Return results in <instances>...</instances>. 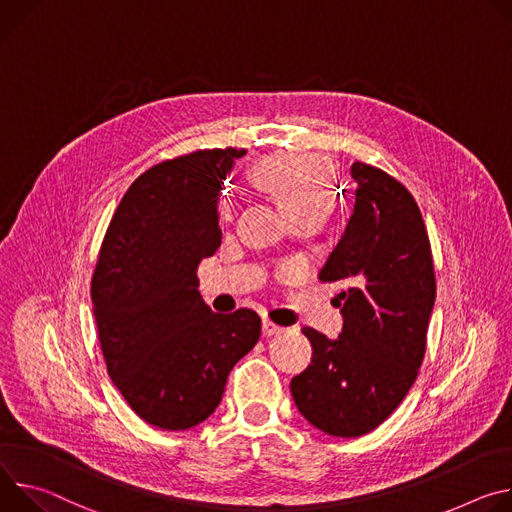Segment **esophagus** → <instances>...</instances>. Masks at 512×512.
I'll list each match as a JSON object with an SVG mask.
<instances>
[{"instance_id": "esophagus-1", "label": "esophagus", "mask_w": 512, "mask_h": 512, "mask_svg": "<svg viewBox=\"0 0 512 512\" xmlns=\"http://www.w3.org/2000/svg\"><path fill=\"white\" fill-rule=\"evenodd\" d=\"M280 331H282V327L276 325V323H272L270 319H264V321H262V335H264V337L276 335V333H280Z\"/></svg>"}]
</instances>
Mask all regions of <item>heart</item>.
Instances as JSON below:
<instances>
[{
	"instance_id": "heart-1",
	"label": "heart",
	"mask_w": 512,
	"mask_h": 512,
	"mask_svg": "<svg viewBox=\"0 0 512 512\" xmlns=\"http://www.w3.org/2000/svg\"><path fill=\"white\" fill-rule=\"evenodd\" d=\"M252 179L278 201L291 219L303 215L323 219L333 203L331 166L313 154H270L252 168ZM219 215L221 221H232V201H221Z\"/></svg>"
}]
</instances>
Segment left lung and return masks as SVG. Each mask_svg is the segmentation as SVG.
Here are the masks:
<instances>
[{"label": "left lung", "mask_w": 512, "mask_h": 512, "mask_svg": "<svg viewBox=\"0 0 512 512\" xmlns=\"http://www.w3.org/2000/svg\"><path fill=\"white\" fill-rule=\"evenodd\" d=\"M354 213L319 272L342 282L337 339L305 327L313 358L291 380L301 415L333 437H360L401 405L427 344L435 303L431 244L417 201L384 170L354 162Z\"/></svg>", "instance_id": "left-lung-1"}]
</instances>
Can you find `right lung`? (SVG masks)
Wrapping results in <instances>:
<instances>
[{
	"instance_id": "obj_1",
	"label": "right lung",
	"mask_w": 512,
	"mask_h": 512,
	"mask_svg": "<svg viewBox=\"0 0 512 512\" xmlns=\"http://www.w3.org/2000/svg\"><path fill=\"white\" fill-rule=\"evenodd\" d=\"M246 150L213 148L154 164L122 197L91 278L107 374L146 423L181 431L219 405L260 337L252 309L213 313L197 266L221 244L217 199Z\"/></svg>"
}]
</instances>
